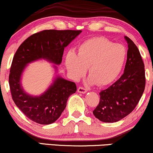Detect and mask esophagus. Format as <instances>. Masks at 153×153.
<instances>
[{
	"label": "esophagus",
	"mask_w": 153,
	"mask_h": 153,
	"mask_svg": "<svg viewBox=\"0 0 153 153\" xmlns=\"http://www.w3.org/2000/svg\"><path fill=\"white\" fill-rule=\"evenodd\" d=\"M77 91L79 93H82V94H84V93H86L87 91V89H85L84 87H79L78 88V89H77Z\"/></svg>",
	"instance_id": "esophagus-1"
}]
</instances>
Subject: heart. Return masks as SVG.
Returning <instances> with one entry per match:
<instances>
[{"mask_svg": "<svg viewBox=\"0 0 153 153\" xmlns=\"http://www.w3.org/2000/svg\"><path fill=\"white\" fill-rule=\"evenodd\" d=\"M126 55L123 45L113 44L103 37H94L80 45L77 55L73 51L68 52L65 65L73 79L82 78L88 69L90 83L105 86L119 75Z\"/></svg>", "mask_w": 153, "mask_h": 153, "instance_id": "obj_1", "label": "heart"}]
</instances>
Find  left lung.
Listing matches in <instances>:
<instances>
[{
  "instance_id": "left-lung-1",
  "label": "left lung",
  "mask_w": 153,
  "mask_h": 153,
  "mask_svg": "<svg viewBox=\"0 0 153 153\" xmlns=\"http://www.w3.org/2000/svg\"><path fill=\"white\" fill-rule=\"evenodd\" d=\"M125 38L128 51L124 74L112 85L100 91V102L93 111L104 123H115L130 114L145 90V65L140 53L130 38Z\"/></svg>"
}]
</instances>
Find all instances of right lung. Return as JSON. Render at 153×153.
<instances>
[{
	"mask_svg": "<svg viewBox=\"0 0 153 153\" xmlns=\"http://www.w3.org/2000/svg\"><path fill=\"white\" fill-rule=\"evenodd\" d=\"M81 30H44L31 35L16 51L9 74V86L16 105L28 119L41 125H49L61 116L69 97L76 91L74 82L56 77L40 97L27 94L21 86V76L28 63L44 59L55 64L62 61L64 48Z\"/></svg>",
	"mask_w": 153,
	"mask_h": 153,
	"instance_id": "obj_1",
	"label": "right lung"
}]
</instances>
